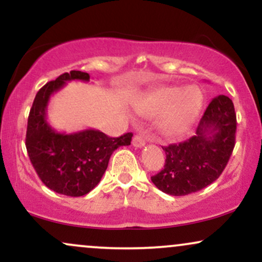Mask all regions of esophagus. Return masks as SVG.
<instances>
[{"label": "esophagus", "mask_w": 262, "mask_h": 262, "mask_svg": "<svg viewBox=\"0 0 262 262\" xmlns=\"http://www.w3.org/2000/svg\"><path fill=\"white\" fill-rule=\"evenodd\" d=\"M133 145L135 148H143V146L145 145V139H144V137H141L140 134L135 135L133 138Z\"/></svg>", "instance_id": "1"}]
</instances>
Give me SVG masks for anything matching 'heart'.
Returning <instances> with one entry per match:
<instances>
[{
    "label": "heart",
    "mask_w": 262,
    "mask_h": 262,
    "mask_svg": "<svg viewBox=\"0 0 262 262\" xmlns=\"http://www.w3.org/2000/svg\"><path fill=\"white\" fill-rule=\"evenodd\" d=\"M201 92L196 87H161L154 91L139 107V113L145 117H156L162 112L159 128L167 138L185 133L196 119L200 111Z\"/></svg>",
    "instance_id": "b5f03b06"
}]
</instances>
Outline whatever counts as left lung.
I'll return each instance as SVG.
<instances>
[{
  "instance_id": "obj_1",
  "label": "left lung",
  "mask_w": 262,
  "mask_h": 262,
  "mask_svg": "<svg viewBox=\"0 0 262 262\" xmlns=\"http://www.w3.org/2000/svg\"><path fill=\"white\" fill-rule=\"evenodd\" d=\"M236 116L229 97L219 95L207 107L196 135L162 146L164 169L151 177L160 191L186 196L214 182L227 166L235 145Z\"/></svg>"
}]
</instances>
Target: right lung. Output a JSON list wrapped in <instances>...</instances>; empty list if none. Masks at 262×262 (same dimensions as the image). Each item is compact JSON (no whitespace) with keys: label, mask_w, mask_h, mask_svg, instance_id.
I'll use <instances>...</instances> for the list:
<instances>
[{"label":"right lung","mask_w":262,"mask_h":262,"mask_svg":"<svg viewBox=\"0 0 262 262\" xmlns=\"http://www.w3.org/2000/svg\"><path fill=\"white\" fill-rule=\"evenodd\" d=\"M90 81V75L73 70L39 90L28 117L26 146L28 156L47 187L70 197L85 196L101 181L116 149L130 145L133 134L111 138L96 129L60 133L47 121L50 97L68 81Z\"/></svg>","instance_id":"add662e5"}]
</instances>
